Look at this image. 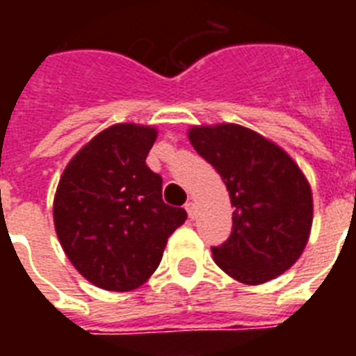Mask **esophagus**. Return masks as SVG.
I'll use <instances>...</instances> for the list:
<instances>
[{
    "label": "esophagus",
    "instance_id": "34e87169",
    "mask_svg": "<svg viewBox=\"0 0 356 356\" xmlns=\"http://www.w3.org/2000/svg\"><path fill=\"white\" fill-rule=\"evenodd\" d=\"M184 209H186V212H188V216L194 220V218H195V203H194V201H186Z\"/></svg>",
    "mask_w": 356,
    "mask_h": 356
}]
</instances>
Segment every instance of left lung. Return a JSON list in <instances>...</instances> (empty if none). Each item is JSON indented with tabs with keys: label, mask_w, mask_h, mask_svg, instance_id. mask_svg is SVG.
<instances>
[{
	"label": "left lung",
	"mask_w": 356,
	"mask_h": 356,
	"mask_svg": "<svg viewBox=\"0 0 356 356\" xmlns=\"http://www.w3.org/2000/svg\"><path fill=\"white\" fill-rule=\"evenodd\" d=\"M188 138L222 175L234 207L233 233L211 248L216 264L245 284L281 275L303 253L312 225V194L298 164L242 125L194 127Z\"/></svg>",
	"instance_id": "obj_1"
}]
</instances>
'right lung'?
<instances>
[{"instance_id": "right-lung-1", "label": "right lung", "mask_w": 356, "mask_h": 356, "mask_svg": "<svg viewBox=\"0 0 356 356\" xmlns=\"http://www.w3.org/2000/svg\"><path fill=\"white\" fill-rule=\"evenodd\" d=\"M156 131L120 123L92 138L64 170L53 218L64 253L92 284L127 292L161 264L186 211L162 201L145 156Z\"/></svg>"}]
</instances>
